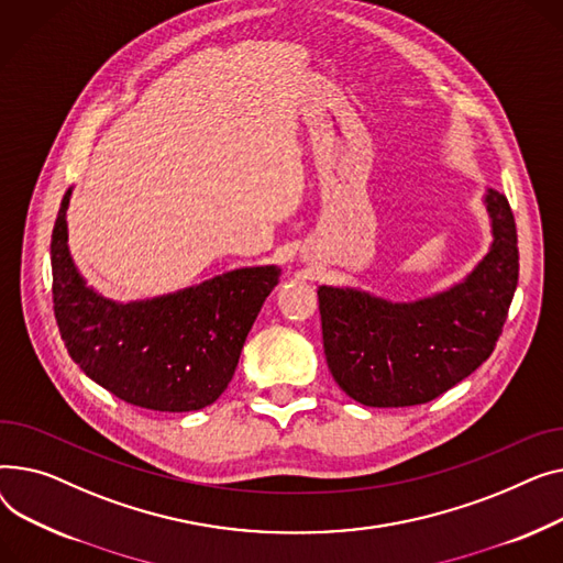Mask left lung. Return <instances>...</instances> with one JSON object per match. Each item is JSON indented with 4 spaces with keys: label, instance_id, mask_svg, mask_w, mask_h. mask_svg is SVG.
Listing matches in <instances>:
<instances>
[{
    "label": "left lung",
    "instance_id": "left-lung-1",
    "mask_svg": "<svg viewBox=\"0 0 563 563\" xmlns=\"http://www.w3.org/2000/svg\"><path fill=\"white\" fill-rule=\"evenodd\" d=\"M490 247L450 288L393 302L352 286H318L327 366L352 400L413 407L475 373L503 334L518 286V236L507 197L488 188Z\"/></svg>",
    "mask_w": 563,
    "mask_h": 563
}]
</instances>
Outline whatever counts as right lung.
Instances as JSON below:
<instances>
[{
  "instance_id": "1",
  "label": "right lung",
  "mask_w": 563,
  "mask_h": 563,
  "mask_svg": "<svg viewBox=\"0 0 563 563\" xmlns=\"http://www.w3.org/2000/svg\"><path fill=\"white\" fill-rule=\"evenodd\" d=\"M70 195L73 188L52 231V292L73 361L129 405L170 413L213 405L234 377L245 339L282 271L239 268L152 300L113 302L75 266L65 222Z\"/></svg>"
}]
</instances>
